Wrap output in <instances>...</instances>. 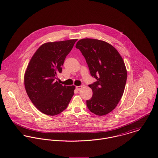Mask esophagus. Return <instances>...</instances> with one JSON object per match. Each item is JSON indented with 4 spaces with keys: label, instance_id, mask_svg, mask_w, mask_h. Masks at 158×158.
<instances>
[{
    "label": "esophagus",
    "instance_id": "1",
    "mask_svg": "<svg viewBox=\"0 0 158 158\" xmlns=\"http://www.w3.org/2000/svg\"><path fill=\"white\" fill-rule=\"evenodd\" d=\"M82 88H83L82 86H76V89L78 90H81Z\"/></svg>",
    "mask_w": 158,
    "mask_h": 158
}]
</instances>
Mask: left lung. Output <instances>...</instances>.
Returning a JSON list of instances; mask_svg holds the SVG:
<instances>
[{
  "instance_id": "left-lung-1",
  "label": "left lung",
  "mask_w": 158,
  "mask_h": 158,
  "mask_svg": "<svg viewBox=\"0 0 158 158\" xmlns=\"http://www.w3.org/2000/svg\"><path fill=\"white\" fill-rule=\"evenodd\" d=\"M75 47L97 80L89 85L93 94L86 100L87 107L97 115H106L116 107L124 92L127 72L123 60L113 46L98 40L82 39Z\"/></svg>"
}]
</instances>
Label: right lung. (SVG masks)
<instances>
[{
  "label": "right lung",
  "instance_id": "add662e5",
  "mask_svg": "<svg viewBox=\"0 0 158 158\" xmlns=\"http://www.w3.org/2000/svg\"><path fill=\"white\" fill-rule=\"evenodd\" d=\"M77 41L45 43L30 60L24 76L25 88L31 102L41 113L52 116L60 114L67 108L73 95L75 86H63L56 80Z\"/></svg>",
  "mask_w": 158,
  "mask_h": 158
}]
</instances>
